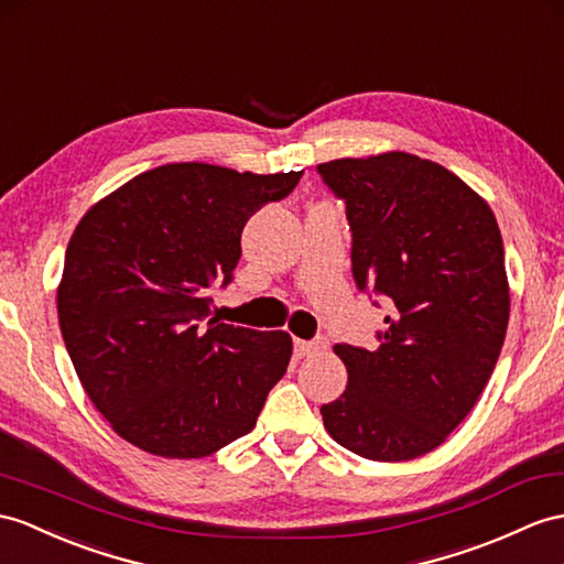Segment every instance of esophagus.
I'll return each mask as SVG.
<instances>
[{
	"mask_svg": "<svg viewBox=\"0 0 564 564\" xmlns=\"http://www.w3.org/2000/svg\"><path fill=\"white\" fill-rule=\"evenodd\" d=\"M296 354L299 356H315L327 349V339L325 337H315V339H296Z\"/></svg>",
	"mask_w": 564,
	"mask_h": 564,
	"instance_id": "obj_1",
	"label": "esophagus"
}]
</instances>
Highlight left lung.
Wrapping results in <instances>:
<instances>
[{"label":"left lung","mask_w":564,"mask_h":564,"mask_svg":"<svg viewBox=\"0 0 564 564\" xmlns=\"http://www.w3.org/2000/svg\"><path fill=\"white\" fill-rule=\"evenodd\" d=\"M347 203L359 290L386 296L378 349L335 345L349 386L323 404L354 455L406 462L447 441L498 364L510 284L498 219L443 164L390 150L318 164Z\"/></svg>","instance_id":"left-lung-1"}]
</instances>
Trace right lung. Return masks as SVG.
I'll return each mask as SVG.
<instances>
[{"label":"right lung","mask_w":564,"mask_h":564,"mask_svg":"<svg viewBox=\"0 0 564 564\" xmlns=\"http://www.w3.org/2000/svg\"><path fill=\"white\" fill-rule=\"evenodd\" d=\"M304 172L172 162L133 176L80 217L57 315L95 409L155 457L200 459L249 433L292 359V337L210 318L241 229Z\"/></svg>","instance_id":"1"}]
</instances>
